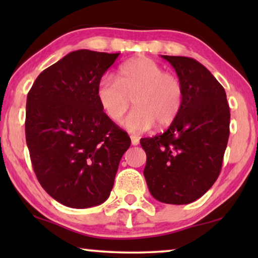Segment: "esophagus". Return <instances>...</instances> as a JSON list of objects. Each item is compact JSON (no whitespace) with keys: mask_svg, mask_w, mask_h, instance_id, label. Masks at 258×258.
<instances>
[{"mask_svg":"<svg viewBox=\"0 0 258 258\" xmlns=\"http://www.w3.org/2000/svg\"><path fill=\"white\" fill-rule=\"evenodd\" d=\"M130 140H132L133 146H137V144H139V142H140V140L137 139L136 136H130Z\"/></svg>","mask_w":258,"mask_h":258,"instance_id":"34e87169","label":"esophagus"}]
</instances>
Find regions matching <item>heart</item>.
Masks as SVG:
<instances>
[{"instance_id": "heart-1", "label": "heart", "mask_w": 258, "mask_h": 258, "mask_svg": "<svg viewBox=\"0 0 258 258\" xmlns=\"http://www.w3.org/2000/svg\"><path fill=\"white\" fill-rule=\"evenodd\" d=\"M101 109L112 122H118L134 101L136 109L123 122L132 133H144L154 124L170 125L181 111L184 87L181 79L146 56L129 59L118 70V80L105 74L96 87Z\"/></svg>"}]
</instances>
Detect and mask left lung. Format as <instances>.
<instances>
[{
    "label": "left lung",
    "instance_id": "obj_1",
    "mask_svg": "<svg viewBox=\"0 0 258 258\" xmlns=\"http://www.w3.org/2000/svg\"><path fill=\"white\" fill-rule=\"evenodd\" d=\"M162 57L181 79L184 100L163 134L141 140L147 154L143 175L154 199L188 204L203 196L220 175L230 110L224 88L206 67L184 56Z\"/></svg>",
    "mask_w": 258,
    "mask_h": 258
}]
</instances>
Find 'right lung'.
Listing matches in <instances>:
<instances>
[{"instance_id": "obj_1", "label": "right lung", "mask_w": 258, "mask_h": 258, "mask_svg": "<svg viewBox=\"0 0 258 258\" xmlns=\"http://www.w3.org/2000/svg\"><path fill=\"white\" fill-rule=\"evenodd\" d=\"M118 55L69 52L44 69L28 93L26 140L34 171L66 207L84 209L107 201L132 143L96 97L98 81Z\"/></svg>"}]
</instances>
